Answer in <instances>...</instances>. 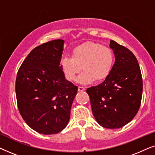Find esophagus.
Segmentation results:
<instances>
[{
    "label": "esophagus",
    "instance_id": "esophagus-1",
    "mask_svg": "<svg viewBox=\"0 0 155 155\" xmlns=\"http://www.w3.org/2000/svg\"><path fill=\"white\" fill-rule=\"evenodd\" d=\"M84 90H85V88L83 87H78V91L79 92H83Z\"/></svg>",
    "mask_w": 155,
    "mask_h": 155
}]
</instances>
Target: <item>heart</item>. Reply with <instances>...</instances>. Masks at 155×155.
I'll return each mask as SVG.
<instances>
[{"mask_svg":"<svg viewBox=\"0 0 155 155\" xmlns=\"http://www.w3.org/2000/svg\"><path fill=\"white\" fill-rule=\"evenodd\" d=\"M115 63L112 51L97 43H88L75 48L72 57L61 59V65L65 78L73 81L82 69L78 78L79 83L90 84L95 80L100 82L109 77Z\"/></svg>","mask_w":155,"mask_h":155,"instance_id":"heart-1","label":"heart"}]
</instances>
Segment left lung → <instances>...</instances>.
<instances>
[{
  "mask_svg": "<svg viewBox=\"0 0 155 155\" xmlns=\"http://www.w3.org/2000/svg\"><path fill=\"white\" fill-rule=\"evenodd\" d=\"M115 63L102 83L87 89L93 115L104 128L114 129L133 120L140 109L143 79L135 55L114 40L110 41Z\"/></svg>",
  "mask_w": 155,
  "mask_h": 155,
  "instance_id": "obj_1",
  "label": "left lung"
}]
</instances>
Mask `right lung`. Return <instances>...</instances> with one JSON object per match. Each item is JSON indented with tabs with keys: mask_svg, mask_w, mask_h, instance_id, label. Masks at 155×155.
Here are the masks:
<instances>
[{
	"mask_svg": "<svg viewBox=\"0 0 155 155\" xmlns=\"http://www.w3.org/2000/svg\"><path fill=\"white\" fill-rule=\"evenodd\" d=\"M63 44V40L56 39L35 48L17 74L19 111L26 124L41 134H56L67 126L78 92L60 65Z\"/></svg>",
	"mask_w": 155,
	"mask_h": 155,
	"instance_id": "right-lung-1",
	"label": "right lung"
}]
</instances>
